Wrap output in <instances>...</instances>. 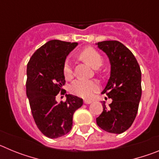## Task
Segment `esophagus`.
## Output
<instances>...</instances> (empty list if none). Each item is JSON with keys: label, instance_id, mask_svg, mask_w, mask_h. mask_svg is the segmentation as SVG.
<instances>
[{"label": "esophagus", "instance_id": "34e87169", "mask_svg": "<svg viewBox=\"0 0 159 159\" xmlns=\"http://www.w3.org/2000/svg\"><path fill=\"white\" fill-rule=\"evenodd\" d=\"M91 102H92V100H84V103L85 104H90Z\"/></svg>", "mask_w": 159, "mask_h": 159}]
</instances>
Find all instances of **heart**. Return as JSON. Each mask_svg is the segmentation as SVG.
Returning a JSON list of instances; mask_svg holds the SVG:
<instances>
[{
    "label": "heart",
    "mask_w": 159,
    "mask_h": 159,
    "mask_svg": "<svg viewBox=\"0 0 159 159\" xmlns=\"http://www.w3.org/2000/svg\"><path fill=\"white\" fill-rule=\"evenodd\" d=\"M80 59L89 64L95 69L99 68L102 64V58L101 55L93 48H86L79 54ZM63 73L67 80H70L73 76V71L71 62L67 60L63 67ZM99 84L95 80H77L71 84L70 91L72 94L84 99H90L95 92L99 90Z\"/></svg>",
    "instance_id": "obj_1"
}]
</instances>
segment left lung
I'll return each mask as SVG.
<instances>
[{"label":"left lung","instance_id":"1","mask_svg":"<svg viewBox=\"0 0 159 159\" xmlns=\"http://www.w3.org/2000/svg\"><path fill=\"white\" fill-rule=\"evenodd\" d=\"M98 48L107 55L111 76L102 91L112 102L96 118L97 125L105 131L121 134L127 130L137 115L142 95L141 70L133 53L117 40L98 42Z\"/></svg>","mask_w":159,"mask_h":159}]
</instances>
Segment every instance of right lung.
<instances>
[{
    "mask_svg": "<svg viewBox=\"0 0 159 159\" xmlns=\"http://www.w3.org/2000/svg\"><path fill=\"white\" fill-rule=\"evenodd\" d=\"M77 44L50 40L38 48L28 63L26 94L32 116L38 129L50 139L71 130L73 114L83 105V99L72 95H66L65 102L58 103L56 100L57 95L64 92V64Z\"/></svg>",
    "mask_w": 159,
    "mask_h": 159,
    "instance_id": "1",
    "label": "right lung"
}]
</instances>
